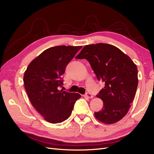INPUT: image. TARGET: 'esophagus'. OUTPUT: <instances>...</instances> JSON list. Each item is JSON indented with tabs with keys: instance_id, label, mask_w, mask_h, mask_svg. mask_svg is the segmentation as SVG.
<instances>
[{
	"instance_id": "34e87169",
	"label": "esophagus",
	"mask_w": 154,
	"mask_h": 154,
	"mask_svg": "<svg viewBox=\"0 0 154 154\" xmlns=\"http://www.w3.org/2000/svg\"><path fill=\"white\" fill-rule=\"evenodd\" d=\"M85 97H88V98H92V97H93L92 94H91V93H89V92H87L86 94H85Z\"/></svg>"
}]
</instances>
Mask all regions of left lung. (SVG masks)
Wrapping results in <instances>:
<instances>
[{"instance_id": "obj_1", "label": "left lung", "mask_w": 154, "mask_h": 154, "mask_svg": "<svg viewBox=\"0 0 154 154\" xmlns=\"http://www.w3.org/2000/svg\"><path fill=\"white\" fill-rule=\"evenodd\" d=\"M76 59H86L105 87L97 94L103 106L94 112L106 124L119 122L127 114L138 85L137 68L129 57L114 45L99 43L83 47Z\"/></svg>"}]
</instances>
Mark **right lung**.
Returning a JSON list of instances; mask_svg holds the SVG:
<instances>
[{
    "label": "right lung",
    "mask_w": 154,
    "mask_h": 154,
    "mask_svg": "<svg viewBox=\"0 0 154 154\" xmlns=\"http://www.w3.org/2000/svg\"><path fill=\"white\" fill-rule=\"evenodd\" d=\"M82 46L58 45L43 51L29 63L24 75V83L31 104L51 123L68 119L78 93L59 91L63 85L62 76L68 63Z\"/></svg>",
    "instance_id": "1"
}]
</instances>
